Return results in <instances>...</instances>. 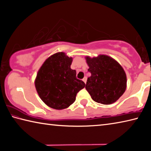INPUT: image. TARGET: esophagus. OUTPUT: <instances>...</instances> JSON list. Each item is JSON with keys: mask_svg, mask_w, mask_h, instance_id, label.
<instances>
[{"mask_svg": "<svg viewBox=\"0 0 151 151\" xmlns=\"http://www.w3.org/2000/svg\"><path fill=\"white\" fill-rule=\"evenodd\" d=\"M86 80H87V78H86V76H85V77H84V78H83V82H84V83H85V84H86Z\"/></svg>", "mask_w": 151, "mask_h": 151, "instance_id": "obj_1", "label": "esophagus"}]
</instances>
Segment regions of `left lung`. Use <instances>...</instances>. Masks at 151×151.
Returning a JSON list of instances; mask_svg holds the SVG:
<instances>
[{"mask_svg":"<svg viewBox=\"0 0 151 151\" xmlns=\"http://www.w3.org/2000/svg\"><path fill=\"white\" fill-rule=\"evenodd\" d=\"M91 73L85 88L92 99L103 104H111L118 100L127 88V75L123 68L114 58L105 55L85 57Z\"/></svg>","mask_w":151,"mask_h":151,"instance_id":"8db88e82","label":"left lung"}]
</instances>
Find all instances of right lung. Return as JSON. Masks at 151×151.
I'll return each instance as SVG.
<instances>
[{
	"instance_id": "obj_1",
	"label": "right lung",
	"mask_w": 151,
	"mask_h": 151,
	"mask_svg": "<svg viewBox=\"0 0 151 151\" xmlns=\"http://www.w3.org/2000/svg\"><path fill=\"white\" fill-rule=\"evenodd\" d=\"M73 58L63 52H57L46 60L35 81L40 99L50 108H68L76 100V94L85 88L83 81L76 78V70L70 68Z\"/></svg>"
}]
</instances>
